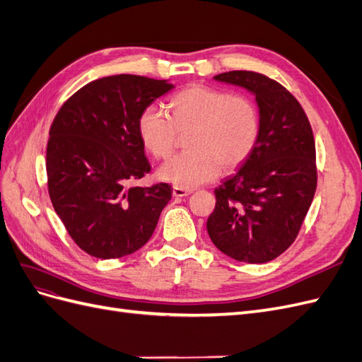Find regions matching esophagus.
<instances>
[{
    "mask_svg": "<svg viewBox=\"0 0 362 362\" xmlns=\"http://www.w3.org/2000/svg\"><path fill=\"white\" fill-rule=\"evenodd\" d=\"M173 196L175 198H184V196H189L192 194V190H187V189H181V187H173Z\"/></svg>",
    "mask_w": 362,
    "mask_h": 362,
    "instance_id": "1",
    "label": "esophagus"
}]
</instances>
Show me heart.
I'll return each mask as SVG.
<instances>
[{
	"instance_id": "b5f03b06",
	"label": "heart",
	"mask_w": 362,
	"mask_h": 362,
	"mask_svg": "<svg viewBox=\"0 0 362 362\" xmlns=\"http://www.w3.org/2000/svg\"><path fill=\"white\" fill-rule=\"evenodd\" d=\"M169 112L170 116L156 104L145 107L137 119V131L141 145L156 158L169 157L178 133L189 131V151L158 169V178L175 187H198L216 180L221 168H237L258 140L259 115L245 96L192 84L172 98Z\"/></svg>"
}]
</instances>
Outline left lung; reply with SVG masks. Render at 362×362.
I'll return each instance as SVG.
<instances>
[{
  "label": "left lung",
  "instance_id": "left-lung-1",
  "mask_svg": "<svg viewBox=\"0 0 362 362\" xmlns=\"http://www.w3.org/2000/svg\"><path fill=\"white\" fill-rule=\"evenodd\" d=\"M214 80L255 96L259 134L235 175L214 190L206 231L225 255L261 264L291 246L310 210L317 187L313 129L298 100L269 76L231 71Z\"/></svg>",
  "mask_w": 362,
  "mask_h": 362
}]
</instances>
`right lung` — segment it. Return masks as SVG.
<instances>
[{
  "label": "right lung",
  "instance_id": "add662e5",
  "mask_svg": "<svg viewBox=\"0 0 362 362\" xmlns=\"http://www.w3.org/2000/svg\"><path fill=\"white\" fill-rule=\"evenodd\" d=\"M168 80L112 75L86 84L62 105L47 146L48 192L74 242L87 254L110 259L146 245L172 187H134L151 164L137 119L168 93Z\"/></svg>",
  "mask_w": 362,
  "mask_h": 362
}]
</instances>
